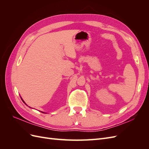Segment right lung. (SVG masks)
I'll return each instance as SVG.
<instances>
[{"label": "right lung", "instance_id": "1", "mask_svg": "<svg viewBox=\"0 0 149 149\" xmlns=\"http://www.w3.org/2000/svg\"><path fill=\"white\" fill-rule=\"evenodd\" d=\"M21 99H22V97H21ZM22 101H23V100H22ZM23 102H24L25 103V102H24V101H23ZM43 112V113H44V112Z\"/></svg>", "mask_w": 149, "mask_h": 149}]
</instances>
